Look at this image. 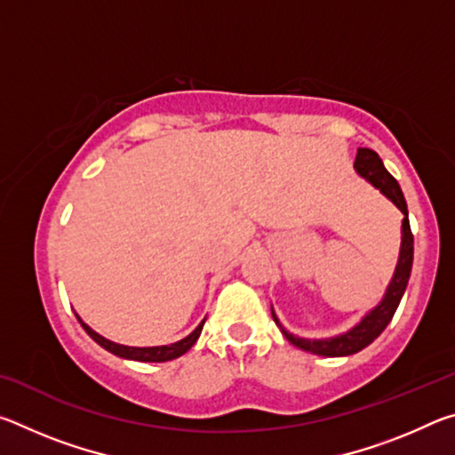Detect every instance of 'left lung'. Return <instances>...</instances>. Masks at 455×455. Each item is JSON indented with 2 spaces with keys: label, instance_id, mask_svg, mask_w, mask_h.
<instances>
[{
  "label": "left lung",
  "instance_id": "left-lung-1",
  "mask_svg": "<svg viewBox=\"0 0 455 455\" xmlns=\"http://www.w3.org/2000/svg\"><path fill=\"white\" fill-rule=\"evenodd\" d=\"M355 172L365 179L371 187H375L381 195L391 200L399 211L403 214L402 220V246H399V257L394 276L385 289L381 301L377 303L371 311H367L359 323H355L349 331H345L341 335L327 337V339H307L292 335L291 331L283 327V323L276 317V313L271 305L273 319L276 327L281 329V333L287 337V341L295 345V347L309 351L313 355H323V357H345L353 355V353H359L365 349L369 343H373L377 337L383 333V329L389 325V321L394 319V315L402 301L407 281H410L411 275V265H413V235L410 228V214H407V204L403 198V192L399 188L397 180L387 172V168L383 166L379 154L369 150V148H359L355 163H353Z\"/></svg>",
  "mask_w": 455,
  "mask_h": 455
}]
</instances>
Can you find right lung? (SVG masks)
<instances>
[{
  "label": "right lung",
  "instance_id": "add662e5",
  "mask_svg": "<svg viewBox=\"0 0 455 455\" xmlns=\"http://www.w3.org/2000/svg\"><path fill=\"white\" fill-rule=\"evenodd\" d=\"M76 317H78L80 325L84 327V331L94 339V341L100 345V347H104L106 351H110L112 355L116 357H122V359H132V361H142V363H163V361H172L176 357H180L187 353L192 345L196 343V339L200 337V331H203L204 327V321L203 319L198 323V327L192 331L190 335H187L184 339H180V341L176 343H171V345H158V347H128V345H120V343H114L110 341V339L102 337L100 333H96L94 329H92L90 325H86V323L82 321V317L78 313H76Z\"/></svg>",
  "mask_w": 455,
  "mask_h": 455
}]
</instances>
